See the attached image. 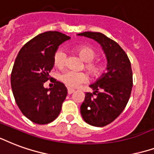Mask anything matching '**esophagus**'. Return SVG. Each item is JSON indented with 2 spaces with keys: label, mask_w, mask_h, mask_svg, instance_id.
<instances>
[{
  "label": "esophagus",
  "mask_w": 154,
  "mask_h": 154,
  "mask_svg": "<svg viewBox=\"0 0 154 154\" xmlns=\"http://www.w3.org/2000/svg\"><path fill=\"white\" fill-rule=\"evenodd\" d=\"M74 91H75V90H74V89L68 88V94H72V93H73Z\"/></svg>",
  "instance_id": "esophagus-1"
}]
</instances>
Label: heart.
<instances>
[{"instance_id":"1","label":"heart","mask_w":154,"mask_h":154,"mask_svg":"<svg viewBox=\"0 0 154 154\" xmlns=\"http://www.w3.org/2000/svg\"><path fill=\"white\" fill-rule=\"evenodd\" d=\"M73 51L81 56L85 62V68L88 72L94 78L100 77L104 72L106 69L105 64L101 61L94 60L98 54L96 51L91 46L88 45H81L74 47ZM67 54L63 50H58L54 53L53 62L54 65L59 69H62L65 66ZM88 75L83 72L65 71L60 76V80L64 85L70 88H76L81 84L86 82L88 81Z\"/></svg>"}]
</instances>
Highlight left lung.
<instances>
[{"mask_svg":"<svg viewBox=\"0 0 154 154\" xmlns=\"http://www.w3.org/2000/svg\"><path fill=\"white\" fill-rule=\"evenodd\" d=\"M99 42L107 57L108 72L91 85L93 93L86 92L81 106V114L86 123L104 126L118 118L129 101L133 77L131 61L123 49L100 32L77 34Z\"/></svg>","mask_w":154,"mask_h":154,"instance_id":"1","label":"left lung"}]
</instances>
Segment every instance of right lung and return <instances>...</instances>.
I'll return each instance as SVG.
<instances>
[{"label": "right lung", "mask_w": 154, "mask_h": 154, "mask_svg": "<svg viewBox=\"0 0 154 154\" xmlns=\"http://www.w3.org/2000/svg\"><path fill=\"white\" fill-rule=\"evenodd\" d=\"M69 39L60 32H45L27 42L17 55L10 77L12 91L20 111L34 123H50L61 111L66 86L55 79L51 80L52 88H45L44 83L52 78L49 73L59 45Z\"/></svg>", "instance_id": "right-lung-1"}]
</instances>
